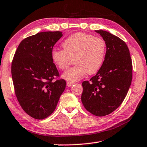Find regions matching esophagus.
Returning a JSON list of instances; mask_svg holds the SVG:
<instances>
[{
    "instance_id": "esophagus-1",
    "label": "esophagus",
    "mask_w": 147,
    "mask_h": 147,
    "mask_svg": "<svg viewBox=\"0 0 147 147\" xmlns=\"http://www.w3.org/2000/svg\"><path fill=\"white\" fill-rule=\"evenodd\" d=\"M74 82H67V86H68V87H70V86H71L72 85H73L74 84Z\"/></svg>"
}]
</instances>
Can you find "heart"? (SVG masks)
<instances>
[{
	"instance_id": "b5f03b06",
	"label": "heart",
	"mask_w": 147,
	"mask_h": 147,
	"mask_svg": "<svg viewBox=\"0 0 147 147\" xmlns=\"http://www.w3.org/2000/svg\"><path fill=\"white\" fill-rule=\"evenodd\" d=\"M62 47L63 50H53L51 57L61 71L68 69L73 61L76 64L62 74L68 80L76 81L86 73H95L101 68L105 57L106 44L103 39L84 32L69 36L63 42Z\"/></svg>"
}]
</instances>
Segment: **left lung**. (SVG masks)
Instances as JSON below:
<instances>
[{
	"mask_svg": "<svg viewBox=\"0 0 147 147\" xmlns=\"http://www.w3.org/2000/svg\"><path fill=\"white\" fill-rule=\"evenodd\" d=\"M95 32L105 41L106 54L97 74L82 83L81 100L90 113L103 116L115 111L126 96L132 80V61L124 41L103 30Z\"/></svg>",
	"mask_w": 147,
	"mask_h": 147,
	"instance_id": "1",
	"label": "left lung"
}]
</instances>
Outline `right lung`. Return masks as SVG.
I'll return each mask as SVG.
<instances>
[{"mask_svg": "<svg viewBox=\"0 0 147 147\" xmlns=\"http://www.w3.org/2000/svg\"><path fill=\"white\" fill-rule=\"evenodd\" d=\"M63 36L60 31L38 32L21 42L11 62L15 94L23 110L38 120L47 118L56 107L66 87L51 53Z\"/></svg>", "mask_w": 147, "mask_h": 147, "instance_id": "right-lung-1", "label": "right lung"}]
</instances>
